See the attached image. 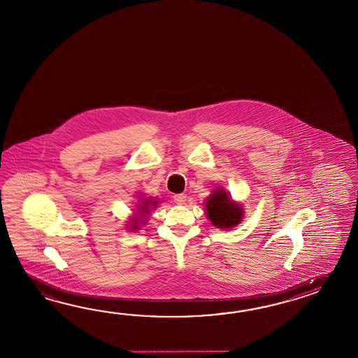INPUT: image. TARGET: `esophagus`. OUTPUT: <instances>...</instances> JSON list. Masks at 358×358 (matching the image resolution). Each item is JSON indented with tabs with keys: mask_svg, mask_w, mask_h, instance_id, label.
I'll return each mask as SVG.
<instances>
[{
	"mask_svg": "<svg viewBox=\"0 0 358 358\" xmlns=\"http://www.w3.org/2000/svg\"><path fill=\"white\" fill-rule=\"evenodd\" d=\"M173 200H175L177 204H185L186 194H176L175 196H173Z\"/></svg>",
	"mask_w": 358,
	"mask_h": 358,
	"instance_id": "esophagus-1",
	"label": "esophagus"
}]
</instances>
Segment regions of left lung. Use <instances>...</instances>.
<instances>
[{"label":"left lung","instance_id":"1","mask_svg":"<svg viewBox=\"0 0 358 358\" xmlns=\"http://www.w3.org/2000/svg\"><path fill=\"white\" fill-rule=\"evenodd\" d=\"M204 209L209 222L217 229L231 230L243 222L244 206L235 201L222 186H217L206 199Z\"/></svg>","mask_w":358,"mask_h":358}]
</instances>
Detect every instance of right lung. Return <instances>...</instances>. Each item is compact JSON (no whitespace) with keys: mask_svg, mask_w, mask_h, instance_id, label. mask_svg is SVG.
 <instances>
[{"mask_svg":"<svg viewBox=\"0 0 358 358\" xmlns=\"http://www.w3.org/2000/svg\"><path fill=\"white\" fill-rule=\"evenodd\" d=\"M137 204H136L132 217L127 221V230H131L129 232L140 230V226L145 224L149 215H151L152 210H155V208L158 207L159 199L154 198V196H145V195H138L137 196Z\"/></svg>","mask_w":358,"mask_h":358,"instance_id":"right-lung-1","label":"right lung"}]
</instances>
